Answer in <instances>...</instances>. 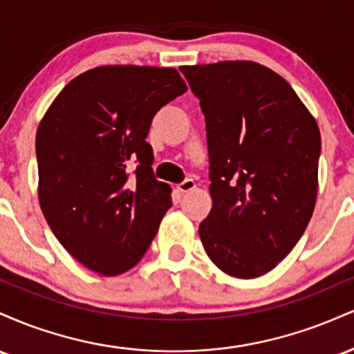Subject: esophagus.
<instances>
[{
    "label": "esophagus",
    "instance_id": "1",
    "mask_svg": "<svg viewBox=\"0 0 354 354\" xmlns=\"http://www.w3.org/2000/svg\"><path fill=\"white\" fill-rule=\"evenodd\" d=\"M194 188H196V183H194L193 180H189V178L178 185V191H180V193H188V191L194 189Z\"/></svg>",
    "mask_w": 354,
    "mask_h": 354
}]
</instances>
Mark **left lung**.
I'll return each instance as SVG.
<instances>
[{
  "instance_id": "8db88e82",
  "label": "left lung",
  "mask_w": 354,
  "mask_h": 354,
  "mask_svg": "<svg viewBox=\"0 0 354 354\" xmlns=\"http://www.w3.org/2000/svg\"><path fill=\"white\" fill-rule=\"evenodd\" d=\"M206 121L213 208L200 238L234 278H258L286 258L318 191L319 128L293 88L253 61L180 68Z\"/></svg>"
}]
</instances>
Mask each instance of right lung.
Masks as SVG:
<instances>
[{"label": "right lung", "instance_id": "obj_1", "mask_svg": "<svg viewBox=\"0 0 354 354\" xmlns=\"http://www.w3.org/2000/svg\"><path fill=\"white\" fill-rule=\"evenodd\" d=\"M186 89L174 68L100 66L70 81L39 123V205L64 250L91 271L135 266L171 208L146 136Z\"/></svg>", "mask_w": 354, "mask_h": 354}]
</instances>
